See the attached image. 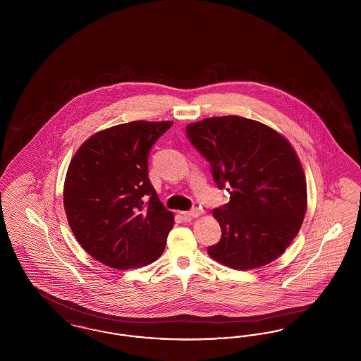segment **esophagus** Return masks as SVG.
Masks as SVG:
<instances>
[{
  "label": "esophagus",
  "mask_w": 361,
  "mask_h": 361,
  "mask_svg": "<svg viewBox=\"0 0 361 361\" xmlns=\"http://www.w3.org/2000/svg\"><path fill=\"white\" fill-rule=\"evenodd\" d=\"M202 214H203V209L195 207V208H192L188 212H184V216H185V218H199Z\"/></svg>",
  "instance_id": "34e87169"
}]
</instances>
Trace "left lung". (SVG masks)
I'll return each mask as SVG.
<instances>
[{"mask_svg":"<svg viewBox=\"0 0 361 361\" xmlns=\"http://www.w3.org/2000/svg\"><path fill=\"white\" fill-rule=\"evenodd\" d=\"M185 133L216 187L230 195L214 209L222 237L208 255L240 271L272 262L298 235L307 209L305 173L288 140L240 116L192 123Z\"/></svg>","mask_w":361,"mask_h":361,"instance_id":"1","label":"left lung"}]
</instances>
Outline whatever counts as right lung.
<instances>
[{
  "label": "right lung",
  "instance_id": "right-lung-1",
  "mask_svg": "<svg viewBox=\"0 0 361 361\" xmlns=\"http://www.w3.org/2000/svg\"><path fill=\"white\" fill-rule=\"evenodd\" d=\"M173 121H131L89 137L70 162L63 204L74 237L115 269L164 253L173 214L149 178V153Z\"/></svg>",
  "mask_w": 361,
  "mask_h": 361
}]
</instances>
